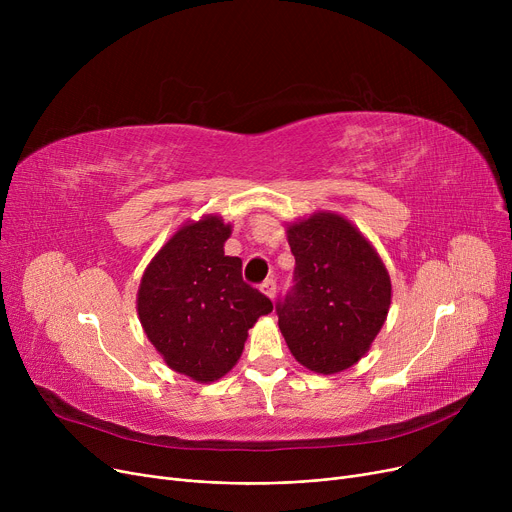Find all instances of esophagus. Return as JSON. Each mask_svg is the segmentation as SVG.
<instances>
[{"label": "esophagus", "instance_id": "esophagus-1", "mask_svg": "<svg viewBox=\"0 0 512 512\" xmlns=\"http://www.w3.org/2000/svg\"><path fill=\"white\" fill-rule=\"evenodd\" d=\"M261 290H263L265 297L274 299V297H276V280H274V278H267V280H263V282H261Z\"/></svg>", "mask_w": 512, "mask_h": 512}]
</instances>
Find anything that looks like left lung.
Masks as SVG:
<instances>
[{
	"label": "left lung",
	"mask_w": 512,
	"mask_h": 512,
	"mask_svg": "<svg viewBox=\"0 0 512 512\" xmlns=\"http://www.w3.org/2000/svg\"><path fill=\"white\" fill-rule=\"evenodd\" d=\"M292 286L276 303L278 326L301 365L338 373L355 365L384 326L390 276L363 234L340 215L317 213L288 228Z\"/></svg>",
	"instance_id": "obj_1"
}]
</instances>
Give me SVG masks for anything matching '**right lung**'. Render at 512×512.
<instances>
[{"label":"right lung","mask_w":512,"mask_h":512,"mask_svg":"<svg viewBox=\"0 0 512 512\" xmlns=\"http://www.w3.org/2000/svg\"><path fill=\"white\" fill-rule=\"evenodd\" d=\"M230 226L209 218L180 228L147 267L139 317L166 363L213 382L238 361L249 328L274 305L242 280V261L224 255Z\"/></svg>","instance_id":"obj_1"}]
</instances>
